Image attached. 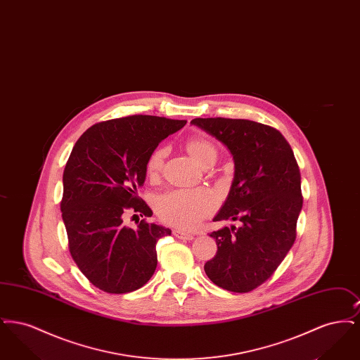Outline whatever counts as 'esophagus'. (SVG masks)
<instances>
[{
    "label": "esophagus",
    "instance_id": "1",
    "mask_svg": "<svg viewBox=\"0 0 360 360\" xmlns=\"http://www.w3.org/2000/svg\"><path fill=\"white\" fill-rule=\"evenodd\" d=\"M174 236L175 238H178V239L181 240H193L194 239V236L191 235V233H188V232H185V231H181V229H174Z\"/></svg>",
    "mask_w": 360,
    "mask_h": 360
}]
</instances>
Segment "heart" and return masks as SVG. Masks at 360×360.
Returning <instances> with one entry per match:
<instances>
[{
	"label": "heart",
	"instance_id": "b5f03b06",
	"mask_svg": "<svg viewBox=\"0 0 360 360\" xmlns=\"http://www.w3.org/2000/svg\"><path fill=\"white\" fill-rule=\"evenodd\" d=\"M188 154L201 166L216 158L214 146L204 139H190L186 144ZM166 148L159 147L147 159L146 172L154 178L162 172ZM219 204L217 195L206 188H172L155 198V210L162 221L179 228H194L210 214Z\"/></svg>",
	"mask_w": 360,
	"mask_h": 360
}]
</instances>
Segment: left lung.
I'll list each match as a JSON object with an SVG mask.
<instances>
[{
	"label": "left lung",
	"instance_id": "8db88e82",
	"mask_svg": "<svg viewBox=\"0 0 360 360\" xmlns=\"http://www.w3.org/2000/svg\"><path fill=\"white\" fill-rule=\"evenodd\" d=\"M228 147L235 160L231 191L214 221H240L213 231L217 252L204 266L225 290L248 292L264 283L290 251L302 209L301 174L283 135L257 121L194 119Z\"/></svg>",
	"mask_w": 360,
	"mask_h": 360
}]
</instances>
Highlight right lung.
I'll return each mask as SVG.
<instances>
[{
  "label": "right lung",
  "mask_w": 360,
  "mask_h": 360,
  "mask_svg": "<svg viewBox=\"0 0 360 360\" xmlns=\"http://www.w3.org/2000/svg\"><path fill=\"white\" fill-rule=\"evenodd\" d=\"M185 124L134 115L97 122L77 140L63 172L60 210L71 257L100 290H137L154 275L156 241L172 231L146 219L137 220L134 229L122 219L128 210L153 216L136 194L146 179L147 159Z\"/></svg>",
  "instance_id": "1"
}]
</instances>
